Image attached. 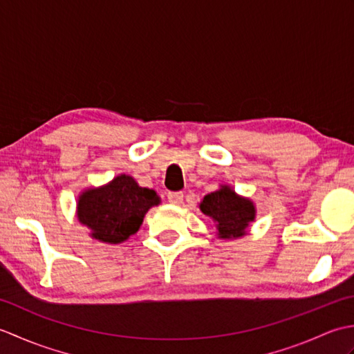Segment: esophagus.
Listing matches in <instances>:
<instances>
[{
  "instance_id": "34e87169",
  "label": "esophagus",
  "mask_w": 354,
  "mask_h": 354,
  "mask_svg": "<svg viewBox=\"0 0 354 354\" xmlns=\"http://www.w3.org/2000/svg\"><path fill=\"white\" fill-rule=\"evenodd\" d=\"M167 199L173 205H181L184 201V194H183V192H169Z\"/></svg>"
}]
</instances>
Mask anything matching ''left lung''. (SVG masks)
<instances>
[{
	"instance_id": "1",
	"label": "left lung",
	"mask_w": 354,
	"mask_h": 354,
	"mask_svg": "<svg viewBox=\"0 0 354 354\" xmlns=\"http://www.w3.org/2000/svg\"><path fill=\"white\" fill-rule=\"evenodd\" d=\"M199 209L213 221L216 236L222 240H236L248 234V228L255 221L257 208L245 196H240L228 184H221L201 201Z\"/></svg>"
}]
</instances>
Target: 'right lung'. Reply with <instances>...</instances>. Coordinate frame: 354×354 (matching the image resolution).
<instances>
[{"label":"right lung","mask_w":354,"mask_h":354,"mask_svg":"<svg viewBox=\"0 0 354 354\" xmlns=\"http://www.w3.org/2000/svg\"><path fill=\"white\" fill-rule=\"evenodd\" d=\"M160 204L155 190L140 187L132 176L122 173L108 184L82 192L76 212L94 240L118 245L133 236L149 209Z\"/></svg>","instance_id":"right-lung-1"}]
</instances>
